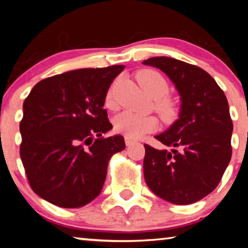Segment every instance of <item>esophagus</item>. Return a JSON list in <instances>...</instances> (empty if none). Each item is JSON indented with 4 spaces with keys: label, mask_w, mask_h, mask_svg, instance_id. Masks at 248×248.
<instances>
[{
    "label": "esophagus",
    "mask_w": 248,
    "mask_h": 248,
    "mask_svg": "<svg viewBox=\"0 0 248 248\" xmlns=\"http://www.w3.org/2000/svg\"><path fill=\"white\" fill-rule=\"evenodd\" d=\"M124 142H125V145H131V144H133L134 143V142H136V141H134V140H132L131 139V138H129V137H127V136H125L124 137Z\"/></svg>",
    "instance_id": "1"
}]
</instances>
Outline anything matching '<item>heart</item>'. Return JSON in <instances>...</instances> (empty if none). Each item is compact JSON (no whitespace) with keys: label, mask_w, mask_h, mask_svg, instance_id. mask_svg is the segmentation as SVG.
I'll return each mask as SVG.
<instances>
[{"label":"heart","mask_w":248,"mask_h":248,"mask_svg":"<svg viewBox=\"0 0 248 248\" xmlns=\"http://www.w3.org/2000/svg\"><path fill=\"white\" fill-rule=\"evenodd\" d=\"M138 82L150 97L156 99L155 108L162 118L169 121L177 114V105L173 99L165 97L169 93V83L163 77L153 70H144L138 74ZM106 106L114 107L112 91L109 90L105 99ZM157 119L152 116H140L130 111H123L117 115L114 119V129L129 138H140L145 133L152 132L157 128Z\"/></svg>","instance_id":"1"}]
</instances>
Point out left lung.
Wrapping results in <instances>:
<instances>
[{
  "mask_svg": "<svg viewBox=\"0 0 248 248\" xmlns=\"http://www.w3.org/2000/svg\"><path fill=\"white\" fill-rule=\"evenodd\" d=\"M142 63L163 71L182 100L179 118L155 136L170 151L144 144L145 183L169 202H197L216 189L232 156L228 99L215 78L199 66L167 57Z\"/></svg>",
  "mask_w": 248,
  "mask_h": 248,
  "instance_id": "obj_1",
  "label": "left lung"
}]
</instances>
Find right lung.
Wrapping results in <instances>:
<instances>
[{
  "instance_id": "add662e5",
  "label": "right lung",
  "mask_w": 248,
  "mask_h": 248,
  "mask_svg": "<svg viewBox=\"0 0 248 248\" xmlns=\"http://www.w3.org/2000/svg\"><path fill=\"white\" fill-rule=\"evenodd\" d=\"M124 65L79 69L37 83L23 105L20 158L31 189L61 208H79L102 191L110 157L125 148L104 109Z\"/></svg>"
}]
</instances>
